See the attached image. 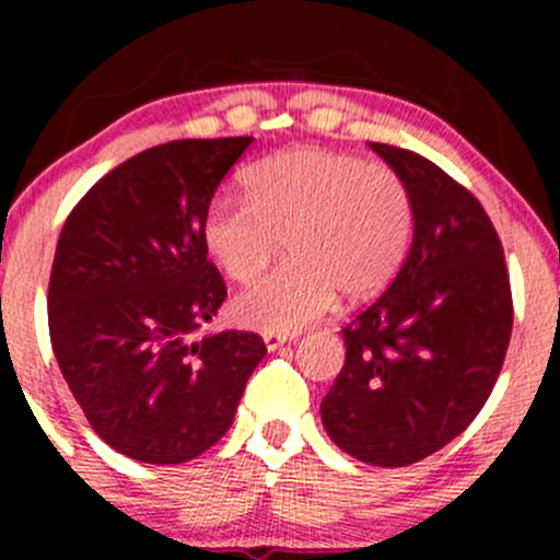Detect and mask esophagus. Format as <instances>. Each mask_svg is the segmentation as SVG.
I'll list each match as a JSON object with an SVG mask.
<instances>
[{"label": "esophagus", "instance_id": "34e87169", "mask_svg": "<svg viewBox=\"0 0 560 560\" xmlns=\"http://www.w3.org/2000/svg\"><path fill=\"white\" fill-rule=\"evenodd\" d=\"M262 342H266L268 350H279L281 345L289 342V337H287V334H279V331H266V334H262Z\"/></svg>", "mask_w": 560, "mask_h": 560}]
</instances>
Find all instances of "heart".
Instances as JSON below:
<instances>
[{
  "label": "heart",
  "mask_w": 560,
  "mask_h": 560,
  "mask_svg": "<svg viewBox=\"0 0 560 560\" xmlns=\"http://www.w3.org/2000/svg\"><path fill=\"white\" fill-rule=\"evenodd\" d=\"M247 195H215L205 208L202 242L234 281L266 271L289 236L292 262L234 302L236 318L289 334L347 302L376 298L400 271L413 231L402 178L345 152L298 147L244 173Z\"/></svg>",
  "instance_id": "heart-1"
}]
</instances>
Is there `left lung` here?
I'll return each instance as SVG.
<instances>
[{
	"mask_svg": "<svg viewBox=\"0 0 560 560\" xmlns=\"http://www.w3.org/2000/svg\"><path fill=\"white\" fill-rule=\"evenodd\" d=\"M402 178L413 244L387 292L342 329L345 365L320 402L339 450L397 468L477 419L513 329L511 281L490 215L432 160L369 141Z\"/></svg>",
	"mask_w": 560,
	"mask_h": 560,
	"instance_id": "1",
	"label": "left lung"
}]
</instances>
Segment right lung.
<instances>
[{
	"mask_svg": "<svg viewBox=\"0 0 560 560\" xmlns=\"http://www.w3.org/2000/svg\"><path fill=\"white\" fill-rule=\"evenodd\" d=\"M253 137L182 139L102 176L68 215L49 279V339L102 440L176 466L229 432L266 342L253 331L191 339L226 284L202 242L205 208Z\"/></svg>",
	"mask_w": 560,
	"mask_h": 560,
	"instance_id": "1",
	"label": "right lung"
}]
</instances>
